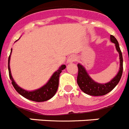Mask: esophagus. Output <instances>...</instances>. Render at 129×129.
Returning a JSON list of instances; mask_svg holds the SVG:
<instances>
[{
    "mask_svg": "<svg viewBox=\"0 0 129 129\" xmlns=\"http://www.w3.org/2000/svg\"><path fill=\"white\" fill-rule=\"evenodd\" d=\"M76 60V57L75 55H70L67 59V63H72Z\"/></svg>",
    "mask_w": 129,
    "mask_h": 129,
    "instance_id": "esophagus-1",
    "label": "esophagus"
}]
</instances>
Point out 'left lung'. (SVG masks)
<instances>
[{
	"label": "left lung",
	"mask_w": 129,
	"mask_h": 129,
	"mask_svg": "<svg viewBox=\"0 0 129 129\" xmlns=\"http://www.w3.org/2000/svg\"><path fill=\"white\" fill-rule=\"evenodd\" d=\"M110 41L115 44V48L119 55V69L117 74L113 79L106 83H99L94 81L90 77L85 67L81 64H78V74L77 78V83L81 90L85 94L91 96H102L105 95L114 89L118 84L122 73H123V56L119 48V45L117 39L113 35H110Z\"/></svg>",
	"instance_id": "1"
}]
</instances>
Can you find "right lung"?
Listing matches in <instances>:
<instances>
[{
  "label": "right lung",
  "mask_w": 129,
  "mask_h": 129,
  "mask_svg": "<svg viewBox=\"0 0 129 129\" xmlns=\"http://www.w3.org/2000/svg\"><path fill=\"white\" fill-rule=\"evenodd\" d=\"M12 51V49H11L10 55L8 57V71H9L10 78L12 81V85L17 93L25 97V99H28L32 101H35V102H44L51 99L57 92L58 86H59V75L62 72V70L66 69L65 64H62L60 66L58 70H56L55 72L53 74V75L49 78L48 82L44 85L42 87L37 89L33 90V91H27L19 86L18 85L15 83V81H14V78L12 76L10 67V61Z\"/></svg>",
  "instance_id": "1"
}]
</instances>
